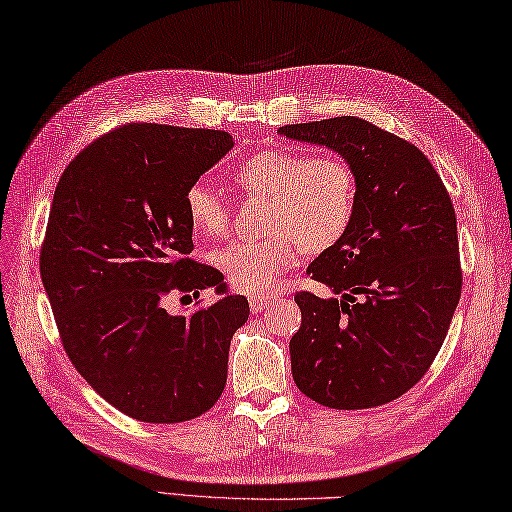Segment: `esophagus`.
<instances>
[{
    "mask_svg": "<svg viewBox=\"0 0 512 512\" xmlns=\"http://www.w3.org/2000/svg\"><path fill=\"white\" fill-rule=\"evenodd\" d=\"M249 306H252V313H260V310H265L269 306V297H260V295L249 297Z\"/></svg>",
    "mask_w": 512,
    "mask_h": 512,
    "instance_id": "esophagus-1",
    "label": "esophagus"
}]
</instances>
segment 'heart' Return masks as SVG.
Returning a JSON list of instances; mask_svg holds the SVG:
<instances>
[{
    "label": "heart",
    "instance_id": "heart-1",
    "mask_svg": "<svg viewBox=\"0 0 512 512\" xmlns=\"http://www.w3.org/2000/svg\"><path fill=\"white\" fill-rule=\"evenodd\" d=\"M234 182L247 195L269 197L267 239H236L215 254V265L234 289L267 293L304 249L326 252L350 230L356 215L358 182L352 165L339 156L302 149H265L234 167ZM191 228L206 239L226 236L232 223L228 199L206 182L184 193Z\"/></svg>",
    "mask_w": 512,
    "mask_h": 512
}]
</instances>
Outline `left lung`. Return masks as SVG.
I'll return each instance as SVG.
<instances>
[{
  "label": "left lung",
  "mask_w": 512,
  "mask_h": 512,
  "mask_svg": "<svg viewBox=\"0 0 512 512\" xmlns=\"http://www.w3.org/2000/svg\"><path fill=\"white\" fill-rule=\"evenodd\" d=\"M350 162L358 199L343 239L308 265L334 295L295 293L297 389L336 410L382 406L426 376L463 289L456 213L419 147L358 117L280 128Z\"/></svg>",
  "instance_id": "8db88e82"
}]
</instances>
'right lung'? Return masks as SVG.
<instances>
[{
	"label": "right lung",
	"instance_id": "add662e5",
	"mask_svg": "<svg viewBox=\"0 0 512 512\" xmlns=\"http://www.w3.org/2000/svg\"><path fill=\"white\" fill-rule=\"evenodd\" d=\"M232 145L223 130L126 123L58 180L39 258L45 293L71 363L132 419H195L226 386L247 299H199L191 315H169L165 299L226 293L223 273L189 256L184 193Z\"/></svg>",
	"mask_w": 512,
	"mask_h": 512
}]
</instances>
